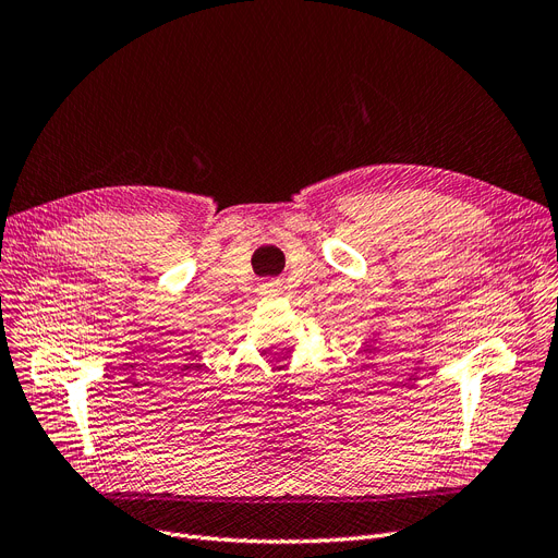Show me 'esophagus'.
<instances>
[{"label": "esophagus", "mask_w": 558, "mask_h": 558, "mask_svg": "<svg viewBox=\"0 0 558 558\" xmlns=\"http://www.w3.org/2000/svg\"><path fill=\"white\" fill-rule=\"evenodd\" d=\"M280 290V280H268L262 284V292L264 294H276Z\"/></svg>", "instance_id": "obj_1"}]
</instances>
